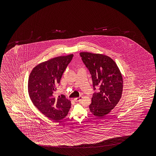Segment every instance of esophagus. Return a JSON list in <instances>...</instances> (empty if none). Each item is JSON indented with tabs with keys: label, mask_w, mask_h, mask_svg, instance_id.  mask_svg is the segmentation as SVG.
<instances>
[{
	"label": "esophagus",
	"mask_w": 156,
	"mask_h": 156,
	"mask_svg": "<svg viewBox=\"0 0 156 156\" xmlns=\"http://www.w3.org/2000/svg\"><path fill=\"white\" fill-rule=\"evenodd\" d=\"M82 99H83V97H82V96H80L79 98H75L74 100H75L76 102H78V101H80Z\"/></svg>",
	"instance_id": "obj_1"
}]
</instances>
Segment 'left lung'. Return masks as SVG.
Returning <instances> with one entry per match:
<instances>
[{
	"mask_svg": "<svg viewBox=\"0 0 156 156\" xmlns=\"http://www.w3.org/2000/svg\"><path fill=\"white\" fill-rule=\"evenodd\" d=\"M83 62L91 75L94 89L99 86L89 105L91 113L103 117L109 113L119 101L123 89L122 75L115 61L110 57L87 52L80 53Z\"/></svg>",
	"mask_w": 156,
	"mask_h": 156,
	"instance_id": "obj_1",
	"label": "left lung"
}]
</instances>
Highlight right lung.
Returning a JSON list of instances; mask_svg holds the SVG:
<instances>
[{
    "label": "right lung",
    "mask_w": 156,
    "mask_h": 156,
    "mask_svg": "<svg viewBox=\"0 0 156 156\" xmlns=\"http://www.w3.org/2000/svg\"><path fill=\"white\" fill-rule=\"evenodd\" d=\"M73 54L56 57L39 63L29 76L28 91L34 105L49 119L57 122L66 116L71 101L63 95L55 96L64 71Z\"/></svg>",
    "instance_id": "right-lung-1"
}]
</instances>
